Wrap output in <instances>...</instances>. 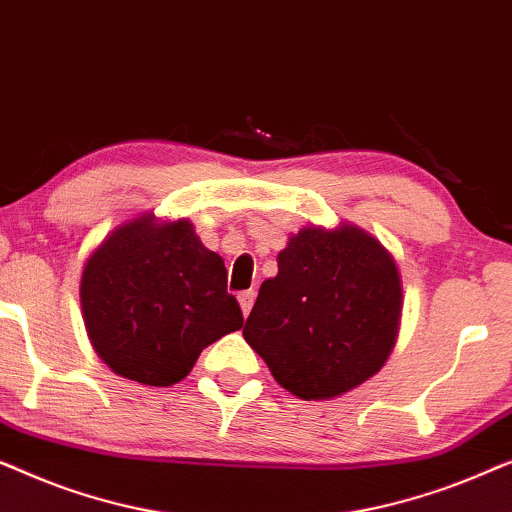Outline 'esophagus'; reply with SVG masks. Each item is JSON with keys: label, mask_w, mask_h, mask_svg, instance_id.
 <instances>
[{"label": "esophagus", "mask_w": 512, "mask_h": 512, "mask_svg": "<svg viewBox=\"0 0 512 512\" xmlns=\"http://www.w3.org/2000/svg\"><path fill=\"white\" fill-rule=\"evenodd\" d=\"M237 300H240V307H242V314L247 317V314L251 312V307H254V300H256V293L254 291H242L240 296H237Z\"/></svg>", "instance_id": "34e87169"}]
</instances>
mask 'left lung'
Wrapping results in <instances>:
<instances>
[{"instance_id":"obj_1","label":"left lung","mask_w":512,"mask_h":512,"mask_svg":"<svg viewBox=\"0 0 512 512\" xmlns=\"http://www.w3.org/2000/svg\"><path fill=\"white\" fill-rule=\"evenodd\" d=\"M244 340L293 396L326 401L373 377L398 338L403 289L394 258L356 226L303 228L277 256Z\"/></svg>"}]
</instances>
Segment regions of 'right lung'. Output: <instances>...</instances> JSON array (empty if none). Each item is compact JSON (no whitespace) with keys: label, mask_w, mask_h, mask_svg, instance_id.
<instances>
[{"label":"right lung","mask_w":512,"mask_h":512,"mask_svg":"<svg viewBox=\"0 0 512 512\" xmlns=\"http://www.w3.org/2000/svg\"><path fill=\"white\" fill-rule=\"evenodd\" d=\"M226 282L223 258L200 242L191 221L139 216L118 226L83 268L88 338L116 375L170 387L191 373L202 349L242 328Z\"/></svg>","instance_id":"right-lung-1"}]
</instances>
